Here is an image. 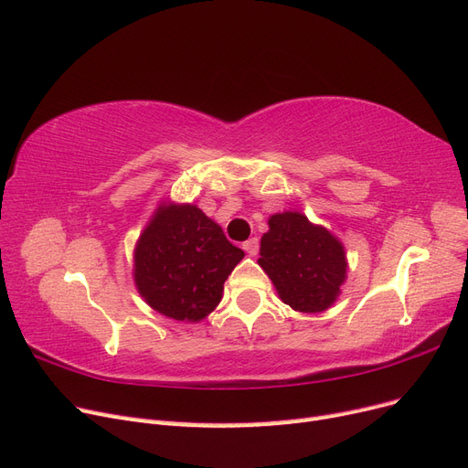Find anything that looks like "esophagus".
<instances>
[{
  "label": "esophagus",
  "mask_w": 468,
  "mask_h": 468,
  "mask_svg": "<svg viewBox=\"0 0 468 468\" xmlns=\"http://www.w3.org/2000/svg\"><path fill=\"white\" fill-rule=\"evenodd\" d=\"M242 248H244V251L248 253V256H258L260 239L258 238H250V239H246V242L242 244Z\"/></svg>",
  "instance_id": "obj_1"
}]
</instances>
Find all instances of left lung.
<instances>
[{"instance_id":"1","label":"left lung","mask_w":468,"mask_h":468,"mask_svg":"<svg viewBox=\"0 0 468 468\" xmlns=\"http://www.w3.org/2000/svg\"><path fill=\"white\" fill-rule=\"evenodd\" d=\"M260 265L282 299L301 313H322L339 292L347 271L342 244L301 212L269 218L261 238Z\"/></svg>"}]
</instances>
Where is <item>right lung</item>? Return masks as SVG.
<instances>
[{
  "instance_id": "right-lung-1",
  "label": "right lung",
  "mask_w": 468,
  "mask_h": 468,
  "mask_svg": "<svg viewBox=\"0 0 468 468\" xmlns=\"http://www.w3.org/2000/svg\"><path fill=\"white\" fill-rule=\"evenodd\" d=\"M244 251L195 205H164L138 239L134 281L160 314L197 322L222 299L224 281Z\"/></svg>"
}]
</instances>
